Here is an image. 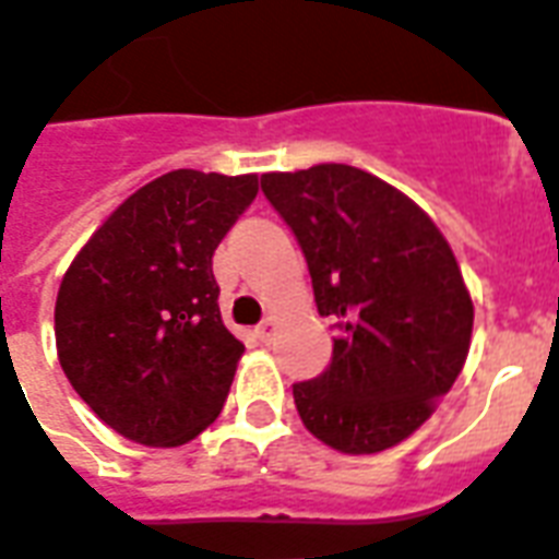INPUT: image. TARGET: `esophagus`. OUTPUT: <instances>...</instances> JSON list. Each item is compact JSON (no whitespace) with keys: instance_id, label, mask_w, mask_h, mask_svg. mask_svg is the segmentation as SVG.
Segmentation results:
<instances>
[{"instance_id":"1","label":"esophagus","mask_w":559,"mask_h":559,"mask_svg":"<svg viewBox=\"0 0 559 559\" xmlns=\"http://www.w3.org/2000/svg\"><path fill=\"white\" fill-rule=\"evenodd\" d=\"M255 335L261 338V342H272V335H275V319L266 316V319L255 326Z\"/></svg>"}]
</instances>
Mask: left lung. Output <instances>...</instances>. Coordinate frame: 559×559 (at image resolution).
I'll use <instances>...</instances> for the list:
<instances>
[{"label":"left lung","instance_id":"left-lung-1","mask_svg":"<svg viewBox=\"0 0 559 559\" xmlns=\"http://www.w3.org/2000/svg\"><path fill=\"white\" fill-rule=\"evenodd\" d=\"M293 229L333 358L293 384L312 437L342 453L407 439L453 388L471 347L474 304L437 224L411 198L344 163L261 175Z\"/></svg>","mask_w":559,"mask_h":559}]
</instances>
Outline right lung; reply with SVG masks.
<instances>
[{
	"instance_id": "right-lung-1",
	"label": "right lung",
	"mask_w": 559,
	"mask_h": 559,
	"mask_svg": "<svg viewBox=\"0 0 559 559\" xmlns=\"http://www.w3.org/2000/svg\"><path fill=\"white\" fill-rule=\"evenodd\" d=\"M258 177L177 169L111 212L59 284V365L120 437L175 448L217 419L243 344L224 326L217 243Z\"/></svg>"
}]
</instances>
